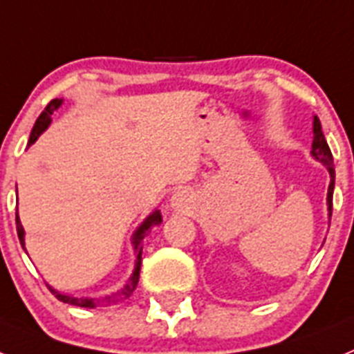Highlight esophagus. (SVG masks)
Listing matches in <instances>:
<instances>
[{"instance_id":"34e87169","label":"esophagus","mask_w":354,"mask_h":354,"mask_svg":"<svg viewBox=\"0 0 354 354\" xmlns=\"http://www.w3.org/2000/svg\"><path fill=\"white\" fill-rule=\"evenodd\" d=\"M189 203V194L185 191H178L171 196V205L174 209H183Z\"/></svg>"}]
</instances>
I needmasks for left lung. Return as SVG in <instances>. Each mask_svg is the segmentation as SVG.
I'll return each mask as SVG.
<instances>
[{"mask_svg":"<svg viewBox=\"0 0 354 354\" xmlns=\"http://www.w3.org/2000/svg\"><path fill=\"white\" fill-rule=\"evenodd\" d=\"M311 156L313 160L320 162L329 172V187H328V216L331 221V207H333V189H335V167H333V154L329 151V145L326 142V136L322 133V126L317 117H313V144H311Z\"/></svg>","mask_w":354,"mask_h":354,"instance_id":"left-lung-1","label":"left lung"}]
</instances>
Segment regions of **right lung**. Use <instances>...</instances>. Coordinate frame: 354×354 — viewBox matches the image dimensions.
I'll use <instances>...</instances> for the list:
<instances>
[{
	"mask_svg": "<svg viewBox=\"0 0 354 354\" xmlns=\"http://www.w3.org/2000/svg\"><path fill=\"white\" fill-rule=\"evenodd\" d=\"M61 104H62V99H53L52 102H50L48 106L44 108V111L41 113L39 118L35 120L34 129H32L30 138H28V145L34 144V142L37 140L41 135H43V131H46V129H48V126L52 124V113L55 111V109L61 108ZM160 223H162V212H160V210H153V212H151L149 216H147V218H145L140 225H138V228H136L135 232H133L131 245H133V250H135V257H136L135 270H133L131 277H129V281H127L126 286L120 288L117 293H113V295H108V297H102V299H90V297L64 295V293H59L57 290H53L50 284H46V286H48L50 292L55 295V299H59L61 302H66V304L79 306V308H97V306H100V304H111V302L124 301V299H127V297H131V293L135 292L136 284H138V277H140L142 241H144V237L151 232V228L156 227V225H160ZM16 228H17V237H19L21 246L25 248V228H23V225H21L19 214L17 212H16ZM25 252H26V248H25Z\"/></svg>",
	"mask_w": 354,
	"mask_h": 354,
	"instance_id": "right-lung-1",
	"label": "right lung"
}]
</instances>
